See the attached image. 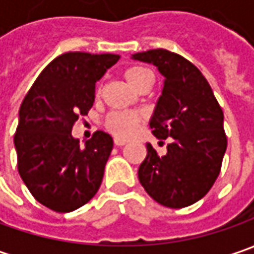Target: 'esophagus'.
Returning <instances> with one entry per match:
<instances>
[{
  "mask_svg": "<svg viewBox=\"0 0 254 254\" xmlns=\"http://www.w3.org/2000/svg\"><path fill=\"white\" fill-rule=\"evenodd\" d=\"M127 141L126 140H122V138H114V145H117V147H123V145H126Z\"/></svg>",
  "mask_w": 254,
  "mask_h": 254,
  "instance_id": "1",
  "label": "esophagus"
}]
</instances>
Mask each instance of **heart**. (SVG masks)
<instances>
[{
  "mask_svg": "<svg viewBox=\"0 0 254 254\" xmlns=\"http://www.w3.org/2000/svg\"><path fill=\"white\" fill-rule=\"evenodd\" d=\"M124 77L137 90L142 84L152 80L151 72L147 67L138 64L127 67L124 70ZM140 124H141V117L135 113L128 112H112L104 120V127L112 134L122 138H127L132 135Z\"/></svg>",
  "mask_w": 254,
  "mask_h": 254,
  "instance_id": "obj_1",
  "label": "heart"
}]
</instances>
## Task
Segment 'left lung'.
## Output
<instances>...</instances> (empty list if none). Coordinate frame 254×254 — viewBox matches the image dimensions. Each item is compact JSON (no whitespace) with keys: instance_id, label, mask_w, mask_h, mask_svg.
<instances>
[{"instance_id":"1","label":"left lung","mask_w":254,"mask_h":254,"mask_svg":"<svg viewBox=\"0 0 254 254\" xmlns=\"http://www.w3.org/2000/svg\"><path fill=\"white\" fill-rule=\"evenodd\" d=\"M134 59L155 64L164 76L150 127L160 142L168 138L164 157L147 144L138 180L164 206H190L209 192L222 168L228 145L222 107L199 69L184 56L151 49Z\"/></svg>"}]
</instances>
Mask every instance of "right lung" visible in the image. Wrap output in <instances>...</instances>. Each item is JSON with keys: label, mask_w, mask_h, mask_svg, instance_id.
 <instances>
[{"label": "right lung", "mask_w": 254, "mask_h": 254, "mask_svg": "<svg viewBox=\"0 0 254 254\" xmlns=\"http://www.w3.org/2000/svg\"><path fill=\"white\" fill-rule=\"evenodd\" d=\"M117 61L119 55L66 52L41 72L21 104L18 172L35 199L55 212L83 206L100 188L113 138L96 131L80 148L72 128L92 109L96 82Z\"/></svg>", "instance_id": "1"}]
</instances>
